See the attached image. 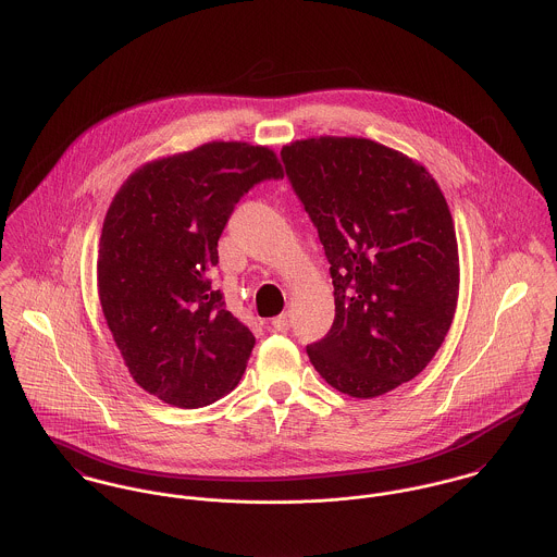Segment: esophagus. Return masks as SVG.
<instances>
[{
	"label": "esophagus",
	"mask_w": 557,
	"mask_h": 557,
	"mask_svg": "<svg viewBox=\"0 0 557 557\" xmlns=\"http://www.w3.org/2000/svg\"><path fill=\"white\" fill-rule=\"evenodd\" d=\"M271 325H273V332H288V330H290V314L284 312V314L275 317V319L271 321Z\"/></svg>",
	"instance_id": "1"
}]
</instances>
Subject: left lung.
<instances>
[{"mask_svg": "<svg viewBox=\"0 0 557 557\" xmlns=\"http://www.w3.org/2000/svg\"><path fill=\"white\" fill-rule=\"evenodd\" d=\"M293 191L319 230L334 280L332 330L308 355L342 394L374 398L418 376L458 299L454 223L435 178L363 137L282 148Z\"/></svg>", "mask_w": 557, "mask_h": 557, "instance_id": "8db88e82", "label": "left lung"}]
</instances>
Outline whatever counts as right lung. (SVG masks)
<instances>
[{
	"label": "right lung",
	"mask_w": 557,
	"mask_h": 557,
	"mask_svg": "<svg viewBox=\"0 0 557 557\" xmlns=\"http://www.w3.org/2000/svg\"><path fill=\"white\" fill-rule=\"evenodd\" d=\"M273 150L211 141L146 163L113 198L99 245V297L135 383L181 409L213 405L240 381L253 334L213 284L236 202L282 178Z\"/></svg>",
	"instance_id": "right-lung-1"
}]
</instances>
